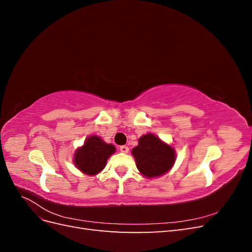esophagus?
I'll return each mask as SVG.
<instances>
[{"instance_id":"1","label":"esophagus","mask_w":252,"mask_h":252,"mask_svg":"<svg viewBox=\"0 0 252 252\" xmlns=\"http://www.w3.org/2000/svg\"><path fill=\"white\" fill-rule=\"evenodd\" d=\"M120 151L123 152V154H127V152L129 151V148L127 146H125V145H123V146H120Z\"/></svg>"}]
</instances>
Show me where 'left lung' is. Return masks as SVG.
Returning <instances> with one entry per match:
<instances>
[{"instance_id": "8db88e82", "label": "left lung", "mask_w": 252, "mask_h": 252, "mask_svg": "<svg viewBox=\"0 0 252 252\" xmlns=\"http://www.w3.org/2000/svg\"><path fill=\"white\" fill-rule=\"evenodd\" d=\"M132 155L138 169L147 178L164 174L175 161L173 148L151 133L140 138L139 145L132 149Z\"/></svg>"}]
</instances>
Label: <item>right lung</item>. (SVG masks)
<instances>
[{
	"label": "right lung",
	"instance_id": "1",
	"mask_svg": "<svg viewBox=\"0 0 252 252\" xmlns=\"http://www.w3.org/2000/svg\"><path fill=\"white\" fill-rule=\"evenodd\" d=\"M116 151L111 144H106L96 135L88 138L74 156V164L84 173L94 175L102 171L108 158Z\"/></svg>",
	"mask_w": 252,
	"mask_h": 252
}]
</instances>
